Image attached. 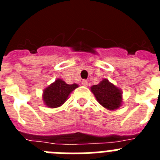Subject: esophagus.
Masks as SVG:
<instances>
[{
	"label": "esophagus",
	"instance_id": "1",
	"mask_svg": "<svg viewBox=\"0 0 160 160\" xmlns=\"http://www.w3.org/2000/svg\"><path fill=\"white\" fill-rule=\"evenodd\" d=\"M82 85L84 86V87H87V85H88V82H87V80H82Z\"/></svg>",
	"mask_w": 160,
	"mask_h": 160
}]
</instances>
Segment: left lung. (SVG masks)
<instances>
[{"label": "left lung", "instance_id": "left-lung-1", "mask_svg": "<svg viewBox=\"0 0 160 160\" xmlns=\"http://www.w3.org/2000/svg\"><path fill=\"white\" fill-rule=\"evenodd\" d=\"M96 99L107 110H116L122 104V92L107 79H103L98 85L90 88Z\"/></svg>", "mask_w": 160, "mask_h": 160}]
</instances>
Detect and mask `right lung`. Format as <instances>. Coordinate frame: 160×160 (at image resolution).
Wrapping results in <instances>:
<instances>
[{"instance_id":"right-lung-1","label":"right lung","mask_w":160,"mask_h":160,"mask_svg":"<svg viewBox=\"0 0 160 160\" xmlns=\"http://www.w3.org/2000/svg\"><path fill=\"white\" fill-rule=\"evenodd\" d=\"M78 87L77 84H66L62 79H57L43 91L44 102L50 108L62 106L73 90Z\"/></svg>"}]
</instances>
